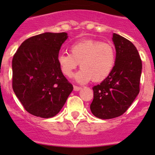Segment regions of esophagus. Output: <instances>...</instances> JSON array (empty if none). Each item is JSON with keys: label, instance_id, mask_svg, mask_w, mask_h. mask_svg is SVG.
<instances>
[{"label": "esophagus", "instance_id": "obj_1", "mask_svg": "<svg viewBox=\"0 0 155 155\" xmlns=\"http://www.w3.org/2000/svg\"><path fill=\"white\" fill-rule=\"evenodd\" d=\"M81 89V87H79V86H76V85H74V90L76 91H79V90Z\"/></svg>", "mask_w": 155, "mask_h": 155}]
</instances>
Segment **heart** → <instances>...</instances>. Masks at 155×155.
Listing matches in <instances>:
<instances>
[{"label": "heart", "instance_id": "1", "mask_svg": "<svg viewBox=\"0 0 155 155\" xmlns=\"http://www.w3.org/2000/svg\"><path fill=\"white\" fill-rule=\"evenodd\" d=\"M57 63L66 77H71L80 64L81 69L74 75L78 82L86 83L91 80L100 82L113 71L116 64V51L109 43L84 39L71 45L70 53L60 54Z\"/></svg>", "mask_w": 155, "mask_h": 155}]
</instances>
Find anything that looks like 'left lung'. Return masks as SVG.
Wrapping results in <instances>:
<instances>
[{"label": "left lung", "mask_w": 155, "mask_h": 155, "mask_svg": "<svg viewBox=\"0 0 155 155\" xmlns=\"http://www.w3.org/2000/svg\"><path fill=\"white\" fill-rule=\"evenodd\" d=\"M116 64L113 71L100 84L92 87L94 98L90 105L94 116L109 120L124 114L140 92L142 61L130 41L113 33Z\"/></svg>", "instance_id": "1"}]
</instances>
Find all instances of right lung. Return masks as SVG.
I'll return each instance as SVG.
<instances>
[{
    "label": "right lung",
    "instance_id": "add662e5",
    "mask_svg": "<svg viewBox=\"0 0 155 155\" xmlns=\"http://www.w3.org/2000/svg\"><path fill=\"white\" fill-rule=\"evenodd\" d=\"M66 32H45L30 37L19 46L12 60L14 92L30 114L51 118L61 111L73 85L57 63Z\"/></svg>",
    "mask_w": 155,
    "mask_h": 155
}]
</instances>
